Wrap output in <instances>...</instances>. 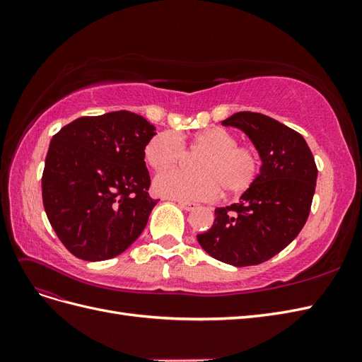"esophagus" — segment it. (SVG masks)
<instances>
[{
  "mask_svg": "<svg viewBox=\"0 0 362 362\" xmlns=\"http://www.w3.org/2000/svg\"><path fill=\"white\" fill-rule=\"evenodd\" d=\"M178 205L185 211H192V210H194L196 206H198L194 202H187V201H178Z\"/></svg>",
  "mask_w": 362,
  "mask_h": 362,
  "instance_id": "34e87169",
  "label": "esophagus"
}]
</instances>
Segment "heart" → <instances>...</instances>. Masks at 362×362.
Listing matches in <instances>:
<instances>
[{
	"instance_id": "obj_1",
	"label": "heart",
	"mask_w": 362,
	"mask_h": 362,
	"mask_svg": "<svg viewBox=\"0 0 362 362\" xmlns=\"http://www.w3.org/2000/svg\"><path fill=\"white\" fill-rule=\"evenodd\" d=\"M190 152L205 154L196 170L172 169L154 180V190L166 198L181 201H211L223 190L226 194H242L252 187L259 173V154L250 146L238 145L231 131L221 127L201 131L189 141ZM187 156L184 137L173 131H163L152 137L145 148L149 166L166 170Z\"/></svg>"
}]
</instances>
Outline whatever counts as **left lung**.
<instances>
[{"instance_id": "1", "label": "left lung", "mask_w": 362, "mask_h": 362, "mask_svg": "<svg viewBox=\"0 0 362 362\" xmlns=\"http://www.w3.org/2000/svg\"><path fill=\"white\" fill-rule=\"evenodd\" d=\"M252 140L262 161L238 204L216 208L214 223L198 242L208 255L235 267L257 266L298 237L310 216L317 166L305 139L261 113L238 112L222 120Z\"/></svg>"}]
</instances>
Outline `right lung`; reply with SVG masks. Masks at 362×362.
Wrapping results in <instances>:
<instances>
[{
  "label": "right lung",
  "mask_w": 362,
  "mask_h": 362,
  "mask_svg": "<svg viewBox=\"0 0 362 362\" xmlns=\"http://www.w3.org/2000/svg\"><path fill=\"white\" fill-rule=\"evenodd\" d=\"M156 127L144 116H83L54 134L42 175L48 221L72 255L117 257L144 231L158 199L148 190L145 148Z\"/></svg>",
  "instance_id": "add662e5"
}]
</instances>
